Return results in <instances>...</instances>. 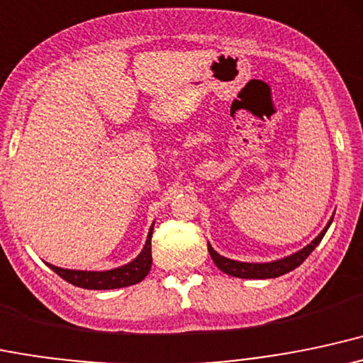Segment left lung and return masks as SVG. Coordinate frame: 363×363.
Segmentation results:
<instances>
[{
  "mask_svg": "<svg viewBox=\"0 0 363 363\" xmlns=\"http://www.w3.org/2000/svg\"><path fill=\"white\" fill-rule=\"evenodd\" d=\"M335 218V214H333ZM333 218L329 219L328 225L324 226V230L320 231L315 238L308 243L307 247H303L302 250L295 252V254L286 255V257L278 259V260H271V262H240V260H233L219 255L218 252L211 247V243H207V250H209L211 257H213L214 264L219 267L223 272H226L228 276H235V278H242V279H267V278H278V276L286 274L293 269L300 266L308 255L312 254V250L320 243V240L324 238L325 231L328 228L331 226Z\"/></svg>",
  "mask_w": 363,
  "mask_h": 363,
  "instance_id": "left-lung-1",
  "label": "left lung"
}]
</instances>
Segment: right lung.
Instances as JSON below:
<instances>
[{
  "instance_id": "add662e5",
  "label": "right lung",
  "mask_w": 363,
  "mask_h": 363,
  "mask_svg": "<svg viewBox=\"0 0 363 363\" xmlns=\"http://www.w3.org/2000/svg\"><path fill=\"white\" fill-rule=\"evenodd\" d=\"M154 223L150 226L145 245L140 254L137 255L132 262L125 266L115 267L108 271H79V269H63V267L48 264L60 278L68 283L75 284L85 290H115V288L132 286V284L140 283L145 276L149 274L150 266H152V254H150V238H152Z\"/></svg>"
}]
</instances>
